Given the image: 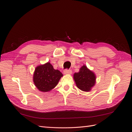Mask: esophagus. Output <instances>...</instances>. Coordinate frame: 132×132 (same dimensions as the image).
Segmentation results:
<instances>
[{
  "label": "esophagus",
  "mask_w": 132,
  "mask_h": 132,
  "mask_svg": "<svg viewBox=\"0 0 132 132\" xmlns=\"http://www.w3.org/2000/svg\"><path fill=\"white\" fill-rule=\"evenodd\" d=\"M64 74H71V73H72V71L71 70H70V69H65L64 70Z\"/></svg>",
  "instance_id": "34e87169"
}]
</instances>
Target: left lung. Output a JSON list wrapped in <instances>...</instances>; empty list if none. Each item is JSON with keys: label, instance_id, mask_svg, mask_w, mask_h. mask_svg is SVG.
Here are the masks:
<instances>
[{"label": "left lung", "instance_id": "1", "mask_svg": "<svg viewBox=\"0 0 132 132\" xmlns=\"http://www.w3.org/2000/svg\"><path fill=\"white\" fill-rule=\"evenodd\" d=\"M73 79L77 88L82 91L89 92L95 85L96 76L86 65H83L80 68L79 72L74 73Z\"/></svg>", "mask_w": 132, "mask_h": 132}]
</instances>
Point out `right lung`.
<instances>
[{"instance_id":"obj_1","label":"right lung","mask_w":132,"mask_h":132,"mask_svg":"<svg viewBox=\"0 0 132 132\" xmlns=\"http://www.w3.org/2000/svg\"><path fill=\"white\" fill-rule=\"evenodd\" d=\"M63 76L62 73L55 70L49 62L36 68L34 82L39 91L48 92L54 88Z\"/></svg>"}]
</instances>
